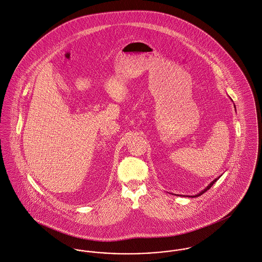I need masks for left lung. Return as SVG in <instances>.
I'll return each mask as SVG.
<instances>
[{
    "label": "left lung",
    "mask_w": 262,
    "mask_h": 262,
    "mask_svg": "<svg viewBox=\"0 0 262 262\" xmlns=\"http://www.w3.org/2000/svg\"><path fill=\"white\" fill-rule=\"evenodd\" d=\"M234 106H235V105H234ZM219 179H220V178H219ZM219 179H215L214 181H211V182H210V183H209V184H208V185H207V186H206V187H205V188H204L202 191H201L199 194H195V195H188V196H189V198H196V196H200V195H202V193H204L205 191H207V190H208V189H209V188H210V187L213 185V183H215V182H216V181H217ZM178 195H179V194H178ZM183 196H185V195H183Z\"/></svg>",
    "instance_id": "1"
}]
</instances>
